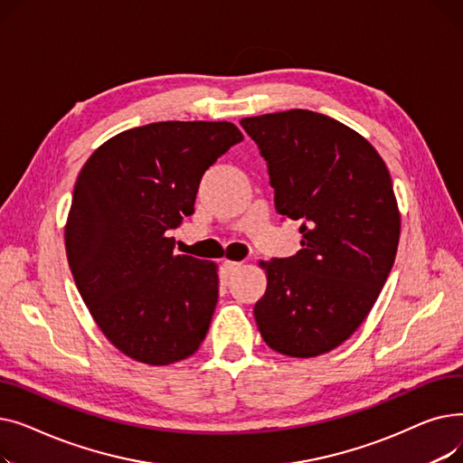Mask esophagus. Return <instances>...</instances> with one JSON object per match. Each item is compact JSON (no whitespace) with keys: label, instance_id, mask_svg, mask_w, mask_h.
<instances>
[{"label":"esophagus","instance_id":"34e87169","mask_svg":"<svg viewBox=\"0 0 463 463\" xmlns=\"http://www.w3.org/2000/svg\"><path fill=\"white\" fill-rule=\"evenodd\" d=\"M223 266H225V270H227L229 274H234V272L240 269L241 264H240V262H234V260H225V262H223Z\"/></svg>","mask_w":463,"mask_h":463}]
</instances>
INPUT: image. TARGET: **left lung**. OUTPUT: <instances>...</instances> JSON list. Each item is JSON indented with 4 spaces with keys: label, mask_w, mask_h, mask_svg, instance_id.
I'll return each mask as SVG.
<instances>
[{
    "label": "left lung",
    "mask_w": 463,
    "mask_h": 463,
    "mask_svg": "<svg viewBox=\"0 0 463 463\" xmlns=\"http://www.w3.org/2000/svg\"><path fill=\"white\" fill-rule=\"evenodd\" d=\"M269 163L278 213L300 222L302 250L260 262L269 278L255 321L270 349L319 356L368 317L392 270L400 210L373 146L311 110L241 118Z\"/></svg>",
    "instance_id": "1"
}]
</instances>
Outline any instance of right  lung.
<instances>
[{
  "label": "right lung",
  "instance_id": "obj_1",
  "mask_svg": "<svg viewBox=\"0 0 463 463\" xmlns=\"http://www.w3.org/2000/svg\"><path fill=\"white\" fill-rule=\"evenodd\" d=\"M244 135L229 121H157L119 133L82 166L65 225L79 293L109 342L166 366L197 351L217 304V266L175 255L206 170Z\"/></svg>",
  "mask_w": 463,
  "mask_h": 463
}]
</instances>
